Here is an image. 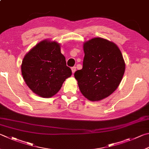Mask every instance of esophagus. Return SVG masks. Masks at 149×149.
Here are the masks:
<instances>
[{"mask_svg": "<svg viewBox=\"0 0 149 149\" xmlns=\"http://www.w3.org/2000/svg\"><path fill=\"white\" fill-rule=\"evenodd\" d=\"M75 70H76V67L74 66V67L72 68V72L73 74H74V73L75 72Z\"/></svg>", "mask_w": 149, "mask_h": 149, "instance_id": "esophagus-1", "label": "esophagus"}]
</instances>
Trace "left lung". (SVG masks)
Segmentation results:
<instances>
[{"label": "left lung", "instance_id": "obj_1", "mask_svg": "<svg viewBox=\"0 0 149 149\" xmlns=\"http://www.w3.org/2000/svg\"><path fill=\"white\" fill-rule=\"evenodd\" d=\"M83 68L75 72L81 93L88 100L99 101L111 95L119 85L125 63L117 45L102 38L84 43Z\"/></svg>", "mask_w": 149, "mask_h": 149}]
</instances>
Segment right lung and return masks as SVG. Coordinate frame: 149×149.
Instances as JSON below:
<instances>
[{
  "label": "right lung",
  "mask_w": 149,
  "mask_h": 149,
  "mask_svg": "<svg viewBox=\"0 0 149 149\" xmlns=\"http://www.w3.org/2000/svg\"><path fill=\"white\" fill-rule=\"evenodd\" d=\"M24 80L31 91L42 98H50L72 75L60 44L45 40L29 51L21 64Z\"/></svg>",
  "instance_id": "add662e5"
}]
</instances>
